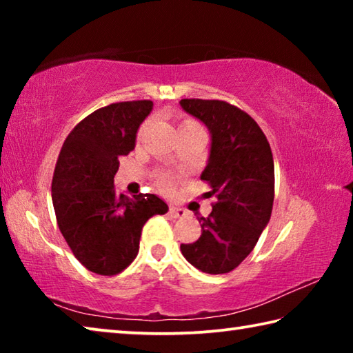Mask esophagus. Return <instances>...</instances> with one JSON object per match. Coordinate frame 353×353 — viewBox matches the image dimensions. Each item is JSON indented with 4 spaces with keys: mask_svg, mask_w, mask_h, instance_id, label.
Wrapping results in <instances>:
<instances>
[{
    "mask_svg": "<svg viewBox=\"0 0 353 353\" xmlns=\"http://www.w3.org/2000/svg\"><path fill=\"white\" fill-rule=\"evenodd\" d=\"M170 214L172 218H183V216H187V210H183V208H181V207H176V205H171L170 207Z\"/></svg>",
    "mask_w": 353,
    "mask_h": 353,
    "instance_id": "34e87169",
    "label": "esophagus"
}]
</instances>
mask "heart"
<instances>
[{
    "instance_id": "obj_1",
    "label": "heart",
    "mask_w": 353,
    "mask_h": 353,
    "mask_svg": "<svg viewBox=\"0 0 353 353\" xmlns=\"http://www.w3.org/2000/svg\"><path fill=\"white\" fill-rule=\"evenodd\" d=\"M146 128H148V123L143 124L141 129H140V134L145 132ZM194 128H201V124L198 121H194V119H191V118H183L181 124H179V132H181V130L194 129ZM155 181H157L159 187L165 190V191H168L171 188V185H172V177L168 174V172H159V174L155 176Z\"/></svg>"
}]
</instances>
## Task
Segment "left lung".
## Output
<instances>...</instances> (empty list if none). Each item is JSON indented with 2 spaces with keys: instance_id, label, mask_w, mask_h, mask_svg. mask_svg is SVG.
Listing matches in <instances>:
<instances>
[{
  "instance_id": "obj_1",
  "label": "left lung",
  "mask_w": 353,
  "mask_h": 353,
  "mask_svg": "<svg viewBox=\"0 0 353 353\" xmlns=\"http://www.w3.org/2000/svg\"><path fill=\"white\" fill-rule=\"evenodd\" d=\"M185 112L212 134L210 159L201 181L214 196L201 216L202 234L181 244L182 255L207 274L234 271L252 252L270 223L274 204V160L266 135L246 112L219 99H182Z\"/></svg>"
}]
</instances>
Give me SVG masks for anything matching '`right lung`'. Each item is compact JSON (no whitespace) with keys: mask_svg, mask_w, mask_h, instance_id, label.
<instances>
[{"mask_svg":"<svg viewBox=\"0 0 353 353\" xmlns=\"http://www.w3.org/2000/svg\"><path fill=\"white\" fill-rule=\"evenodd\" d=\"M152 101L101 107L77 123L59 154L51 191L57 225L88 271L117 276L139 254L141 229L168 205L155 194L129 198L113 185L119 159L135 148Z\"/></svg>","mask_w":353,"mask_h":353,"instance_id":"add662e5","label":"right lung"}]
</instances>
